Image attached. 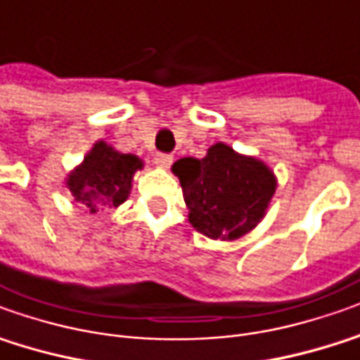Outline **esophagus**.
Listing matches in <instances>:
<instances>
[{
	"label": "esophagus",
	"mask_w": 360,
	"mask_h": 360,
	"mask_svg": "<svg viewBox=\"0 0 360 360\" xmlns=\"http://www.w3.org/2000/svg\"><path fill=\"white\" fill-rule=\"evenodd\" d=\"M172 155H168V153H156L155 155V165L160 166V168H168V166L172 165Z\"/></svg>",
	"instance_id": "obj_1"
}]
</instances>
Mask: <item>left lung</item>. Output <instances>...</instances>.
<instances>
[{
	"instance_id": "8db88e82",
	"label": "left lung",
	"mask_w": 360,
	"mask_h": 360,
	"mask_svg": "<svg viewBox=\"0 0 360 360\" xmlns=\"http://www.w3.org/2000/svg\"><path fill=\"white\" fill-rule=\"evenodd\" d=\"M172 172L180 178L190 223L212 239H237L251 231L276 190L269 166L223 143L204 158L176 160Z\"/></svg>"
}]
</instances>
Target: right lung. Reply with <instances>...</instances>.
Segmentation results:
<instances>
[{
  "instance_id": "right-lung-1",
  "label": "right lung",
  "mask_w": 360,
  "mask_h": 360,
  "mask_svg": "<svg viewBox=\"0 0 360 360\" xmlns=\"http://www.w3.org/2000/svg\"><path fill=\"white\" fill-rule=\"evenodd\" d=\"M143 162L135 155H123L105 145L96 143L90 155L84 158L68 176V188L76 202L90 213L101 207H117L127 200L131 180Z\"/></svg>"
}]
</instances>
